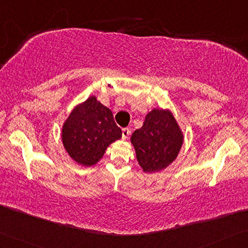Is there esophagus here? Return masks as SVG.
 Segmentation results:
<instances>
[{
    "label": "esophagus",
    "instance_id": "obj_1",
    "mask_svg": "<svg viewBox=\"0 0 248 248\" xmlns=\"http://www.w3.org/2000/svg\"><path fill=\"white\" fill-rule=\"evenodd\" d=\"M129 135H131V129H129V128L122 129V137H123L124 140H126Z\"/></svg>",
    "mask_w": 248,
    "mask_h": 248
}]
</instances>
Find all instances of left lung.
Returning a JSON list of instances; mask_svg holds the SVG:
<instances>
[{
	"mask_svg": "<svg viewBox=\"0 0 248 248\" xmlns=\"http://www.w3.org/2000/svg\"><path fill=\"white\" fill-rule=\"evenodd\" d=\"M184 136L170 109L154 108L147 113L143 126L131 137L136 158L145 173L166 169L177 157Z\"/></svg>",
	"mask_w": 248,
	"mask_h": 248,
	"instance_id": "8db88e82",
	"label": "left lung"
}]
</instances>
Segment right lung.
<instances>
[{"label":"right lung","instance_id":"1","mask_svg":"<svg viewBox=\"0 0 248 248\" xmlns=\"http://www.w3.org/2000/svg\"><path fill=\"white\" fill-rule=\"evenodd\" d=\"M121 137L122 129L111 109L95 96L75 106L62 127L64 148L72 159L83 166L96 164L109 144Z\"/></svg>","mask_w":248,"mask_h":248}]
</instances>
